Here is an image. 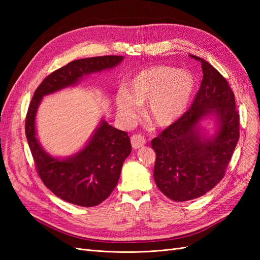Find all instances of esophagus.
Returning a JSON list of instances; mask_svg holds the SVG:
<instances>
[{"mask_svg": "<svg viewBox=\"0 0 260 260\" xmlns=\"http://www.w3.org/2000/svg\"><path fill=\"white\" fill-rule=\"evenodd\" d=\"M145 143H146L145 138L142 137L141 135H135V136L131 137V145L135 149L141 148V147L145 145Z\"/></svg>", "mask_w": 260, "mask_h": 260, "instance_id": "1", "label": "esophagus"}]
</instances>
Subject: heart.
<instances>
[{
  "label": "heart",
  "mask_w": 260,
  "mask_h": 260,
  "mask_svg": "<svg viewBox=\"0 0 260 260\" xmlns=\"http://www.w3.org/2000/svg\"><path fill=\"white\" fill-rule=\"evenodd\" d=\"M196 90L194 76L170 66H152L139 72L128 84V92L118 91L116 107L124 122L146 107V116L156 127L167 128L181 119L190 106Z\"/></svg>",
  "instance_id": "obj_1"
}]
</instances>
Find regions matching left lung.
Instances as JSON below:
<instances>
[{"label":"left lung","instance_id":"8db88e82","mask_svg":"<svg viewBox=\"0 0 260 260\" xmlns=\"http://www.w3.org/2000/svg\"><path fill=\"white\" fill-rule=\"evenodd\" d=\"M203 80L190 109L176 123L152 140L156 153L154 179L157 187L175 202L201 198L224 176L240 138V116L229 83L208 61L198 56ZM215 119L212 135L200 122Z\"/></svg>","mask_w":260,"mask_h":260}]
</instances>
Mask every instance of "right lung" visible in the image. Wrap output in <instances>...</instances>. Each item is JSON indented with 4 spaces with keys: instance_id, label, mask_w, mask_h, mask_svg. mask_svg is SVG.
Instances as JSON below:
<instances>
[{
    "instance_id": "right-lung-1",
    "label": "right lung",
    "mask_w": 260,
    "mask_h": 260,
    "mask_svg": "<svg viewBox=\"0 0 260 260\" xmlns=\"http://www.w3.org/2000/svg\"><path fill=\"white\" fill-rule=\"evenodd\" d=\"M123 56H98L70 61L49 75L38 86L26 117V137L38 175L44 185L74 205L96 206L114 191L124 159L131 153L128 133L118 130L104 119L89 142L76 154L58 158L43 149L37 138L36 116L43 96L76 85L83 77L112 69Z\"/></svg>"
}]
</instances>
